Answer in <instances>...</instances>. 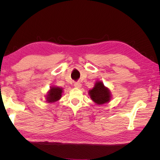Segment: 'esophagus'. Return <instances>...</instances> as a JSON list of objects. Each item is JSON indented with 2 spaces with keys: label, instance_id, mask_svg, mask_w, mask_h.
Segmentation results:
<instances>
[{
  "label": "esophagus",
  "instance_id": "esophagus-1",
  "mask_svg": "<svg viewBox=\"0 0 160 160\" xmlns=\"http://www.w3.org/2000/svg\"><path fill=\"white\" fill-rule=\"evenodd\" d=\"M74 86L77 88H80L81 87V84L79 83V82H75L74 83Z\"/></svg>",
  "mask_w": 160,
  "mask_h": 160
}]
</instances>
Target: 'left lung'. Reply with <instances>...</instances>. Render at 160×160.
Here are the masks:
<instances>
[{
  "label": "left lung",
  "instance_id": "1",
  "mask_svg": "<svg viewBox=\"0 0 160 160\" xmlns=\"http://www.w3.org/2000/svg\"><path fill=\"white\" fill-rule=\"evenodd\" d=\"M91 99L99 105L108 102L110 100V93L108 89L105 88L101 82H98L93 89L89 91Z\"/></svg>",
  "mask_w": 160,
  "mask_h": 160
}]
</instances>
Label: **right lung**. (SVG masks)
Masks as SVG:
<instances>
[{
  "mask_svg": "<svg viewBox=\"0 0 160 160\" xmlns=\"http://www.w3.org/2000/svg\"><path fill=\"white\" fill-rule=\"evenodd\" d=\"M62 92V89L59 88H52L48 94L47 101L49 102H55L59 100L61 98Z\"/></svg>",
  "mask_w": 160,
  "mask_h": 160,
  "instance_id": "1",
  "label": "right lung"
}]
</instances>
